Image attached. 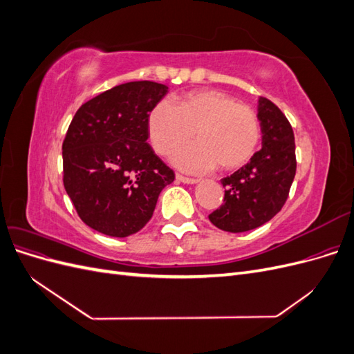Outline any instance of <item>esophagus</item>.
Segmentation results:
<instances>
[{
	"label": "esophagus",
	"instance_id": "34e87169",
	"mask_svg": "<svg viewBox=\"0 0 354 354\" xmlns=\"http://www.w3.org/2000/svg\"><path fill=\"white\" fill-rule=\"evenodd\" d=\"M176 178H177L178 181H181V183H186V185H196V183H199L198 178H190V177L181 176V174H177Z\"/></svg>",
	"mask_w": 354,
	"mask_h": 354
}]
</instances>
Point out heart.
<instances>
[{"label": "heart", "mask_w": 354, "mask_h": 354, "mask_svg": "<svg viewBox=\"0 0 354 354\" xmlns=\"http://www.w3.org/2000/svg\"><path fill=\"white\" fill-rule=\"evenodd\" d=\"M149 138L159 155H168L194 137L198 145L174 155L173 162L190 173L216 165L232 171L252 158L260 142V122L250 106L218 90L185 95L178 106L160 100L149 115Z\"/></svg>", "instance_id": "obj_1"}]
</instances>
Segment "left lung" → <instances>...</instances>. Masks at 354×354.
Returning <instances> with one entry per match:
<instances>
[{
    "label": "left lung",
    "mask_w": 354,
    "mask_h": 354,
    "mask_svg": "<svg viewBox=\"0 0 354 354\" xmlns=\"http://www.w3.org/2000/svg\"><path fill=\"white\" fill-rule=\"evenodd\" d=\"M257 118L261 127V149L250 162L221 180L223 205L208 218L214 226L242 233L263 226L286 202L295 177V142L292 127L274 103L260 97Z\"/></svg>",
    "instance_id": "1"
}]
</instances>
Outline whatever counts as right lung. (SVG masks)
I'll list each match as a JSON object with an SVG mask.
<instances>
[{"label": "right lung", "mask_w": 354, "mask_h": 354, "mask_svg": "<svg viewBox=\"0 0 354 354\" xmlns=\"http://www.w3.org/2000/svg\"><path fill=\"white\" fill-rule=\"evenodd\" d=\"M167 93L164 84L127 82L75 113L62 146L63 185L91 229L113 238L142 230L174 181V171L147 143L149 113Z\"/></svg>", "instance_id": "obj_1"}]
</instances>
